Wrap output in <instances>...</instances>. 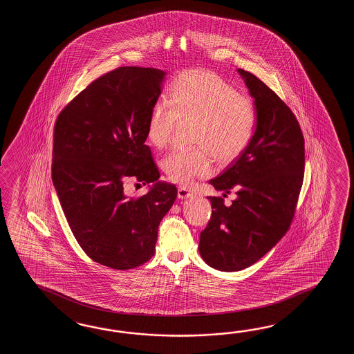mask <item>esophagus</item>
Wrapping results in <instances>:
<instances>
[{
  "instance_id": "1",
  "label": "esophagus",
  "mask_w": 354,
  "mask_h": 354,
  "mask_svg": "<svg viewBox=\"0 0 354 354\" xmlns=\"http://www.w3.org/2000/svg\"><path fill=\"white\" fill-rule=\"evenodd\" d=\"M194 195V192L191 191V189H188L186 187H178V197L180 198H188V197H191V196Z\"/></svg>"
}]
</instances>
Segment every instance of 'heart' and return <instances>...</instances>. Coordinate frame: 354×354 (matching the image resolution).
<instances>
[{
  "mask_svg": "<svg viewBox=\"0 0 354 354\" xmlns=\"http://www.w3.org/2000/svg\"><path fill=\"white\" fill-rule=\"evenodd\" d=\"M180 120H194L189 149L176 148L162 159L167 177L189 185L212 172L215 156L220 162L239 157L252 142L258 121L253 98L238 93L223 77L209 71H186L174 80L168 101L159 98L147 121V138L165 147Z\"/></svg>",
  "mask_w": 354,
  "mask_h": 354,
  "instance_id": "1",
  "label": "heart"
}]
</instances>
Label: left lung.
Wrapping results in <instances>:
<instances>
[{
    "mask_svg": "<svg viewBox=\"0 0 354 354\" xmlns=\"http://www.w3.org/2000/svg\"><path fill=\"white\" fill-rule=\"evenodd\" d=\"M244 78L258 111L252 142L224 174L210 180L224 197L209 196L210 221L200 234L203 261L218 271H241L268 253L290 229L305 168V140L291 109L244 69Z\"/></svg>",
    "mask_w": 354,
    "mask_h": 354,
    "instance_id": "left-lung-1",
    "label": "left lung"
}]
</instances>
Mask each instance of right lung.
<instances>
[{"label":"right lung","mask_w":354,"mask_h":354,"mask_svg":"<svg viewBox=\"0 0 354 354\" xmlns=\"http://www.w3.org/2000/svg\"><path fill=\"white\" fill-rule=\"evenodd\" d=\"M165 75L156 68H116L80 92L54 125L52 180L69 227L92 261L113 270L151 259L159 223L177 197L174 185L158 182L145 145ZM128 178L155 185L128 199Z\"/></svg>","instance_id":"add662e5"}]
</instances>
